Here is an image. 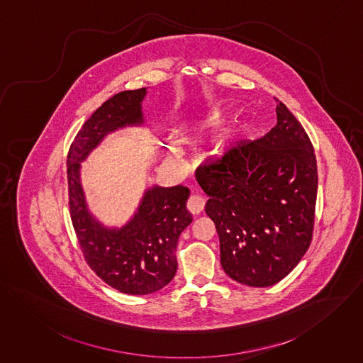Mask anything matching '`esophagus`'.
Wrapping results in <instances>:
<instances>
[{
    "label": "esophagus",
    "mask_w": 363,
    "mask_h": 363,
    "mask_svg": "<svg viewBox=\"0 0 363 363\" xmlns=\"http://www.w3.org/2000/svg\"><path fill=\"white\" fill-rule=\"evenodd\" d=\"M203 207H204V199L201 196H198V195H192L186 203V208L192 214H199V213H201Z\"/></svg>",
    "instance_id": "1"
}]
</instances>
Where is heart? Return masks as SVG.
<instances>
[{
  "instance_id": "1",
  "label": "heart",
  "mask_w": 363,
  "mask_h": 363,
  "mask_svg": "<svg viewBox=\"0 0 363 363\" xmlns=\"http://www.w3.org/2000/svg\"><path fill=\"white\" fill-rule=\"evenodd\" d=\"M240 132H241V126L238 123H233V125H228L227 128H224L216 136L217 149L218 150H225L235 140V138L240 135Z\"/></svg>"
}]
</instances>
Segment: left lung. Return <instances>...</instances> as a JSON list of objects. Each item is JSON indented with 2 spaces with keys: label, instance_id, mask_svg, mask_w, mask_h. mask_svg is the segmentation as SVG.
I'll list each match as a JSON object with an SVG mask.
<instances>
[{
  "label": "left lung",
  "instance_id": "1",
  "mask_svg": "<svg viewBox=\"0 0 363 363\" xmlns=\"http://www.w3.org/2000/svg\"><path fill=\"white\" fill-rule=\"evenodd\" d=\"M277 101V125L263 138L241 142L196 169L208 196L206 214L220 238L224 272L249 286L286 277L313 234L318 165L311 139Z\"/></svg>",
  "mask_w": 363,
  "mask_h": 363
}]
</instances>
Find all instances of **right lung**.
<instances>
[{
  "mask_svg": "<svg viewBox=\"0 0 363 363\" xmlns=\"http://www.w3.org/2000/svg\"><path fill=\"white\" fill-rule=\"evenodd\" d=\"M146 93V87L125 90L103 103L83 123L67 159L69 213L83 256L103 281L129 295L153 294L174 279L178 238L192 223V214L186 210L189 189L155 185L146 189L125 225L108 228L87 208L81 162L108 133L145 123L142 101Z\"/></svg>",
  "mask_w": 363,
  "mask_h": 363,
  "instance_id": "1",
  "label": "right lung"
}]
</instances>
